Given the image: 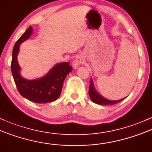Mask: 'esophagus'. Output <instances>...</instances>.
<instances>
[{
  "label": "esophagus",
  "mask_w": 152,
  "mask_h": 152,
  "mask_svg": "<svg viewBox=\"0 0 152 152\" xmlns=\"http://www.w3.org/2000/svg\"><path fill=\"white\" fill-rule=\"evenodd\" d=\"M84 62H85V58L83 57V56L79 55L77 57L75 60L72 62V66L74 67H77L78 65H80V64H83Z\"/></svg>",
  "instance_id": "1"
}]
</instances>
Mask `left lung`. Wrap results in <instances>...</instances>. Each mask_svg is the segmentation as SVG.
<instances>
[{
  "label": "left lung",
  "instance_id": "1",
  "mask_svg": "<svg viewBox=\"0 0 152 152\" xmlns=\"http://www.w3.org/2000/svg\"><path fill=\"white\" fill-rule=\"evenodd\" d=\"M89 95L90 98L92 100V101L94 102L95 103L99 104L101 105H115L121 100H124V98L118 100H110L108 99L105 98L104 97L100 95L98 92L96 91L94 88V85H93V80L90 79V88H89Z\"/></svg>",
  "mask_w": 152,
  "mask_h": 152
}]
</instances>
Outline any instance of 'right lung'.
<instances>
[{"label": "right lung", "mask_w": 152, "mask_h": 152, "mask_svg": "<svg viewBox=\"0 0 152 152\" xmlns=\"http://www.w3.org/2000/svg\"><path fill=\"white\" fill-rule=\"evenodd\" d=\"M32 31L33 28L30 26L15 44L12 54L11 72L17 89L23 98L37 103H51L59 97L64 79L72 68L69 62H62L54 66L45 76L39 79L29 80L22 77L17 54L20 44L29 38Z\"/></svg>", "instance_id": "add662e5"}]
</instances>
